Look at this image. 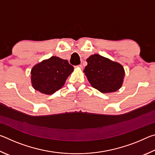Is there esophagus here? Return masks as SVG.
<instances>
[{
    "label": "esophagus",
    "instance_id": "esophagus-1",
    "mask_svg": "<svg viewBox=\"0 0 155 155\" xmlns=\"http://www.w3.org/2000/svg\"><path fill=\"white\" fill-rule=\"evenodd\" d=\"M75 67H78V68H82V65L79 64V65H76Z\"/></svg>",
    "mask_w": 155,
    "mask_h": 155
}]
</instances>
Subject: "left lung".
<instances>
[{
	"mask_svg": "<svg viewBox=\"0 0 155 155\" xmlns=\"http://www.w3.org/2000/svg\"><path fill=\"white\" fill-rule=\"evenodd\" d=\"M83 72L92 87L102 93L114 92L121 87L124 77L122 65L100 54H93L87 59Z\"/></svg>",
	"mask_w": 155,
	"mask_h": 155,
	"instance_id": "8db88e82",
	"label": "left lung"
}]
</instances>
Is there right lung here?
<instances>
[{
  "label": "right lung",
  "mask_w": 155,
  "mask_h": 155,
  "mask_svg": "<svg viewBox=\"0 0 155 155\" xmlns=\"http://www.w3.org/2000/svg\"><path fill=\"white\" fill-rule=\"evenodd\" d=\"M74 70L67 60L51 57L35 65L31 70V82L34 89L41 93L52 94L65 84Z\"/></svg>",
  "instance_id": "add662e5"
}]
</instances>
